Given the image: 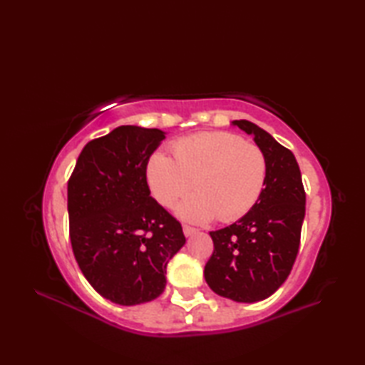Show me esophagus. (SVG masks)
Listing matches in <instances>:
<instances>
[{"mask_svg": "<svg viewBox=\"0 0 365 365\" xmlns=\"http://www.w3.org/2000/svg\"><path fill=\"white\" fill-rule=\"evenodd\" d=\"M183 234H185V237H191V235L197 234V229L190 227V226H183Z\"/></svg>", "mask_w": 365, "mask_h": 365, "instance_id": "obj_1", "label": "esophagus"}]
</instances>
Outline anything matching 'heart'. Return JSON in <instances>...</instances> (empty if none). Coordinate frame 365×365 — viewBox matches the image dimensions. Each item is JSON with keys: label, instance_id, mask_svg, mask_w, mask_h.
<instances>
[{"label": "heart", "instance_id": "obj_1", "mask_svg": "<svg viewBox=\"0 0 365 365\" xmlns=\"http://www.w3.org/2000/svg\"><path fill=\"white\" fill-rule=\"evenodd\" d=\"M173 158L155 153L147 163V183L163 207H174L192 188L196 195L177 207L183 221L204 224L238 220L257 202L267 178V160L257 145L227 131L178 139Z\"/></svg>", "mask_w": 365, "mask_h": 365}]
</instances>
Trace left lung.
Instances as JSON below:
<instances>
[{
	"mask_svg": "<svg viewBox=\"0 0 365 365\" xmlns=\"http://www.w3.org/2000/svg\"><path fill=\"white\" fill-rule=\"evenodd\" d=\"M232 125L251 135L265 155V187L254 207L230 226L210 232L215 251L204 276L222 298L257 302L289 277L306 215V192L294 155L250 120Z\"/></svg>",
	"mask_w": 365,
	"mask_h": 365,
	"instance_id": "obj_1",
	"label": "left lung"
}]
</instances>
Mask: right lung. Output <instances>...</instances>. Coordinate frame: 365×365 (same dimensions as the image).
Instances as JSON below:
<instances>
[{
	"label": "right lung",
	"mask_w": 365,
	"mask_h": 365,
	"mask_svg": "<svg viewBox=\"0 0 365 365\" xmlns=\"http://www.w3.org/2000/svg\"><path fill=\"white\" fill-rule=\"evenodd\" d=\"M165 131L122 125L81 150L67 187L75 259L114 304L158 298L166 267L185 245L180 222L150 196L145 169Z\"/></svg>",
	"instance_id": "obj_1"
}]
</instances>
